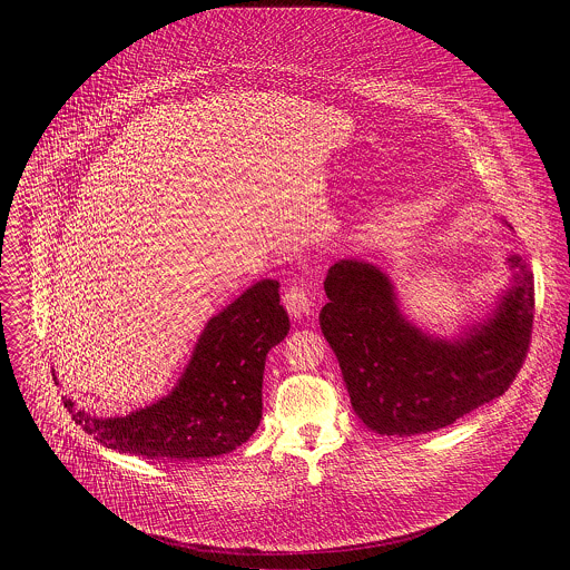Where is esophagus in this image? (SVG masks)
<instances>
[{
	"instance_id": "esophagus-1",
	"label": "esophagus",
	"mask_w": 570,
	"mask_h": 570,
	"mask_svg": "<svg viewBox=\"0 0 570 570\" xmlns=\"http://www.w3.org/2000/svg\"><path fill=\"white\" fill-rule=\"evenodd\" d=\"M283 305L287 309V314L294 318V321H301L303 316H307L312 312V301H309V294L303 285L294 283L285 289L283 294Z\"/></svg>"
}]
</instances>
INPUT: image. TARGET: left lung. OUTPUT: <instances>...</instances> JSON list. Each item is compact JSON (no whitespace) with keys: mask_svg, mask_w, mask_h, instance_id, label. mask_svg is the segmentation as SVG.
Wrapping results in <instances>:
<instances>
[{"mask_svg":"<svg viewBox=\"0 0 570 570\" xmlns=\"http://www.w3.org/2000/svg\"><path fill=\"white\" fill-rule=\"evenodd\" d=\"M513 285L493 314L445 340L412 325L391 278L342 258L328 267L321 328L333 348L355 414L377 434H425L500 397L531 342L533 272L507 258Z\"/></svg>","mask_w":570,"mask_h":570,"instance_id":"left-lung-1","label":"left lung"}]
</instances>
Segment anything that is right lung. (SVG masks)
Listing matches in <instances>:
<instances>
[{
	"label": "right lung",
	"instance_id": "right-lung-1",
	"mask_svg": "<svg viewBox=\"0 0 570 570\" xmlns=\"http://www.w3.org/2000/svg\"><path fill=\"white\" fill-rule=\"evenodd\" d=\"M278 281L263 278L204 326L177 386L127 416H91L63 397L72 419L105 448L147 459L197 461L245 443L263 414L265 357L289 333Z\"/></svg>",
	"mask_w": 570,
	"mask_h": 570
}]
</instances>
